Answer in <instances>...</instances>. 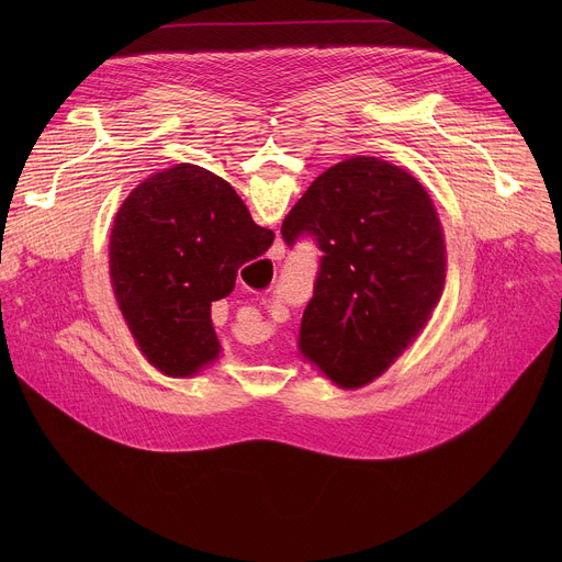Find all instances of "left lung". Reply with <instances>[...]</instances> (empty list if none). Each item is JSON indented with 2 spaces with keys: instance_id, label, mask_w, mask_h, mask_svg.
Masks as SVG:
<instances>
[{
  "instance_id": "obj_1",
  "label": "left lung",
  "mask_w": 562,
  "mask_h": 562,
  "mask_svg": "<svg viewBox=\"0 0 562 562\" xmlns=\"http://www.w3.org/2000/svg\"><path fill=\"white\" fill-rule=\"evenodd\" d=\"M323 251L300 351L338 386L382 375L425 329L445 286V233L425 187L356 155L315 178L282 222L289 247Z\"/></svg>"
}]
</instances>
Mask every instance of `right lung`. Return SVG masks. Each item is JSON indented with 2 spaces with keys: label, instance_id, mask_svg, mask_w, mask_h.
<instances>
[{
  "label": "right lung",
  "instance_id": "right-lung-1",
  "mask_svg": "<svg viewBox=\"0 0 562 562\" xmlns=\"http://www.w3.org/2000/svg\"><path fill=\"white\" fill-rule=\"evenodd\" d=\"M273 237L226 180L195 165L159 171L131 191L111 231V282L157 371L191 378L217 360L211 302L233 291L237 269Z\"/></svg>",
  "mask_w": 562,
  "mask_h": 562
}]
</instances>
